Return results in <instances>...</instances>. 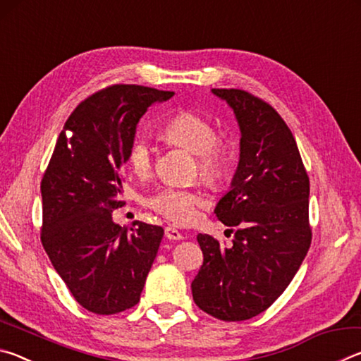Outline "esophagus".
Listing matches in <instances>:
<instances>
[{
	"label": "esophagus",
	"mask_w": 361,
	"mask_h": 361,
	"mask_svg": "<svg viewBox=\"0 0 361 361\" xmlns=\"http://www.w3.org/2000/svg\"><path fill=\"white\" fill-rule=\"evenodd\" d=\"M166 237L170 240H181L185 239V235H183V232H180L178 229L175 228V226H167L166 228Z\"/></svg>",
	"instance_id": "esophagus-1"
}]
</instances>
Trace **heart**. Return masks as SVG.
<instances>
[{"instance_id":"1","label":"heart","mask_w":361,"mask_h":361,"mask_svg":"<svg viewBox=\"0 0 361 361\" xmlns=\"http://www.w3.org/2000/svg\"><path fill=\"white\" fill-rule=\"evenodd\" d=\"M162 137L197 156V170L204 181L216 183L221 180L228 156L224 146L216 142V129L209 119L192 111H181L166 122V126L162 127ZM127 157L135 173L143 175L149 172L152 151L146 140H133ZM200 202H202L200 194L175 188L162 189L149 199L152 209L178 224L192 221L195 207Z\"/></svg>"}]
</instances>
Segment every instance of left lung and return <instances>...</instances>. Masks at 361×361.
<instances>
[{"label": "left lung", "mask_w": 361, "mask_h": 361, "mask_svg": "<svg viewBox=\"0 0 361 361\" xmlns=\"http://www.w3.org/2000/svg\"><path fill=\"white\" fill-rule=\"evenodd\" d=\"M235 114L240 154L231 189L215 207L237 228L232 247L199 234L204 264L194 302L215 319L248 320L272 305L309 252V176L288 126L266 102L240 89H212Z\"/></svg>", "instance_id": "8db88e82"}]
</instances>
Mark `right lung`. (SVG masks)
<instances>
[{
  "mask_svg": "<svg viewBox=\"0 0 361 361\" xmlns=\"http://www.w3.org/2000/svg\"><path fill=\"white\" fill-rule=\"evenodd\" d=\"M173 92L111 85L66 119L41 181V242L54 269L89 312L111 315L140 301L164 229L122 228V166L142 116ZM72 135L68 136V133Z\"/></svg>",
  "mask_w": 361,
  "mask_h": 361,
  "instance_id": "obj_1",
  "label": "right lung"
}]
</instances>
